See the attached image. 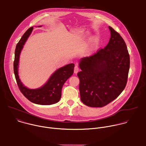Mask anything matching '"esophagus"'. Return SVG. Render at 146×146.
Instances as JSON below:
<instances>
[{
  "instance_id": "obj_1",
  "label": "esophagus",
  "mask_w": 146,
  "mask_h": 146,
  "mask_svg": "<svg viewBox=\"0 0 146 146\" xmlns=\"http://www.w3.org/2000/svg\"><path fill=\"white\" fill-rule=\"evenodd\" d=\"M79 71V67H78V66H76L75 67V68H74V73H75V74H76Z\"/></svg>"
}]
</instances>
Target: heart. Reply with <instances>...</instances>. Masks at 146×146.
<instances>
[{"instance_id":"1","label":"heart","mask_w":146,"mask_h":146,"mask_svg":"<svg viewBox=\"0 0 146 146\" xmlns=\"http://www.w3.org/2000/svg\"><path fill=\"white\" fill-rule=\"evenodd\" d=\"M97 44V40L96 38L94 37L91 39V45H90V50H94L96 48Z\"/></svg>"}]
</instances>
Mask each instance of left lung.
Returning <instances> with one entry per match:
<instances>
[{
  "mask_svg": "<svg viewBox=\"0 0 146 146\" xmlns=\"http://www.w3.org/2000/svg\"><path fill=\"white\" fill-rule=\"evenodd\" d=\"M110 38L104 49L80 59L78 73L82 102L90 107H103L113 101L125 89L130 68L126 45L120 36L109 27Z\"/></svg>",
  "mask_w": 146,
  "mask_h": 146,
  "instance_id": "1",
  "label": "left lung"
}]
</instances>
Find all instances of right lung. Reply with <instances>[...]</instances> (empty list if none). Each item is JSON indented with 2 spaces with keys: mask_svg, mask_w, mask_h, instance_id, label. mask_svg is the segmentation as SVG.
Masks as SVG:
<instances>
[{
  "mask_svg": "<svg viewBox=\"0 0 146 146\" xmlns=\"http://www.w3.org/2000/svg\"><path fill=\"white\" fill-rule=\"evenodd\" d=\"M33 29V27L29 28L16 45L13 63L15 78L20 91L30 101L38 105H52L57 103L60 100L63 86L66 81L72 75L75 64L74 63L68 64L57 69L50 76L46 83L40 88L30 89L25 86L19 78L18 71L19 59L21 50Z\"/></svg>",
  "mask_w": 146,
  "mask_h": 146,
  "instance_id": "right-lung-1",
  "label": "right lung"
}]
</instances>
